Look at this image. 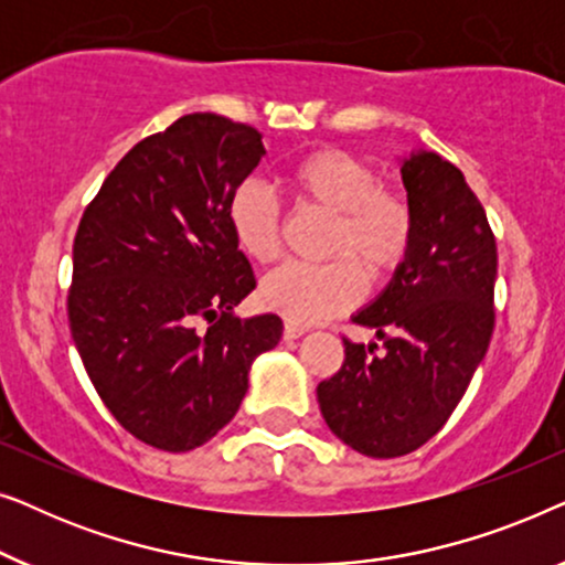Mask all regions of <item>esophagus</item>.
<instances>
[{
    "label": "esophagus",
    "instance_id": "esophagus-1",
    "mask_svg": "<svg viewBox=\"0 0 565 565\" xmlns=\"http://www.w3.org/2000/svg\"><path fill=\"white\" fill-rule=\"evenodd\" d=\"M282 334H285V339H298L306 334V327H300V323H296V321H285Z\"/></svg>",
    "mask_w": 565,
    "mask_h": 565
}]
</instances>
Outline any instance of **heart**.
Masks as SVG:
<instances>
[{
	"label": "heart",
	"instance_id": "heart-1",
	"mask_svg": "<svg viewBox=\"0 0 565 565\" xmlns=\"http://www.w3.org/2000/svg\"><path fill=\"white\" fill-rule=\"evenodd\" d=\"M288 190L300 207L331 218L323 265L288 262L262 282V303L296 323L323 321L352 308L370 282H385L412 252L416 218L404 192L381 184L362 157L316 149L290 167ZM228 226L246 257L269 265L282 249V213L259 184L246 182L228 200Z\"/></svg>",
	"mask_w": 565,
	"mask_h": 565
}]
</instances>
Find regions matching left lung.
Masks as SVG:
<instances>
[{"label": "left lung", "mask_w": 565, "mask_h": 565, "mask_svg": "<svg viewBox=\"0 0 565 565\" xmlns=\"http://www.w3.org/2000/svg\"><path fill=\"white\" fill-rule=\"evenodd\" d=\"M414 205L412 252L381 298L354 316L377 344L344 337V362L316 388L323 422L370 458H398L437 435L489 350L497 238L466 177L437 153L401 167Z\"/></svg>", "instance_id": "left-lung-1"}]
</instances>
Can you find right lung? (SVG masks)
I'll use <instances>...</instances> for the list:
<instances>
[{"label": "right lung", "instance_id": "add662e5", "mask_svg": "<svg viewBox=\"0 0 565 565\" xmlns=\"http://www.w3.org/2000/svg\"><path fill=\"white\" fill-rule=\"evenodd\" d=\"M265 157L257 128L190 113L122 157L74 236L68 327L122 429L188 452L234 419L280 316L238 319L257 288L228 200Z\"/></svg>", "mask_w": 565, "mask_h": 565}]
</instances>
